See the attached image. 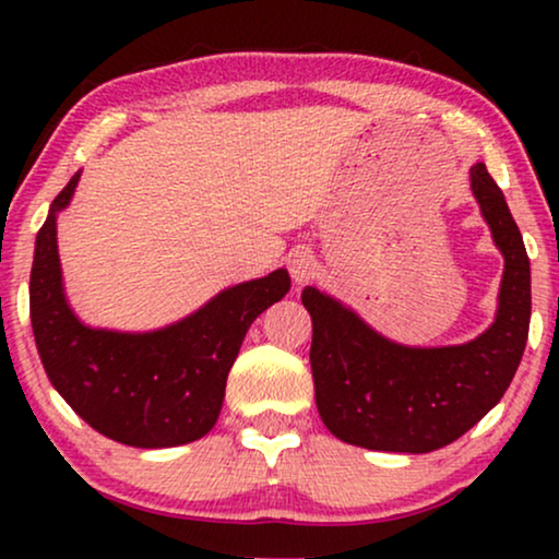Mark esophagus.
Masks as SVG:
<instances>
[{"instance_id": "34e87169", "label": "esophagus", "mask_w": 559, "mask_h": 559, "mask_svg": "<svg viewBox=\"0 0 559 559\" xmlns=\"http://www.w3.org/2000/svg\"><path fill=\"white\" fill-rule=\"evenodd\" d=\"M287 266H289V274H293V280L297 282V285H305V282L316 280L318 272H320L318 259L312 257L308 249H295V251H289Z\"/></svg>"}]
</instances>
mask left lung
I'll use <instances>...</instances> for the list:
<instances>
[{"mask_svg": "<svg viewBox=\"0 0 559 559\" xmlns=\"http://www.w3.org/2000/svg\"><path fill=\"white\" fill-rule=\"evenodd\" d=\"M471 188L507 262L496 323L476 341L442 348L400 346L333 297L316 287L302 289L312 318L318 412L343 442L386 453L445 448L480 423L514 379L530 335V257L484 163L471 167Z\"/></svg>", "mask_w": 559, "mask_h": 559, "instance_id": "1", "label": "left lung"}]
</instances>
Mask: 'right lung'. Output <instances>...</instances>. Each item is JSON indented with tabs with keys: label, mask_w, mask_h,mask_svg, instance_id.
I'll return each instance as SVG.
<instances>
[{
	"label": "right lung",
	"mask_w": 559,
	"mask_h": 559,
	"mask_svg": "<svg viewBox=\"0 0 559 559\" xmlns=\"http://www.w3.org/2000/svg\"><path fill=\"white\" fill-rule=\"evenodd\" d=\"M75 186L79 175L52 201L29 272V318L50 384L75 415L124 445L173 448L203 438L216 425L249 325L289 289L287 270L228 287L163 331L86 328L66 302L56 241V216Z\"/></svg>",
	"instance_id": "1"
}]
</instances>
